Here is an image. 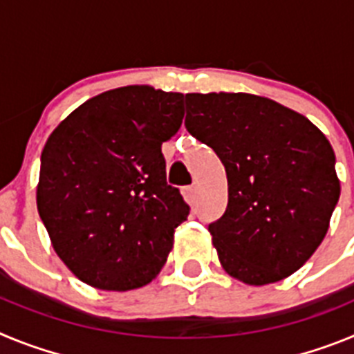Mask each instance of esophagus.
I'll use <instances>...</instances> for the list:
<instances>
[{"label":"esophagus","mask_w":354,"mask_h":354,"mask_svg":"<svg viewBox=\"0 0 354 354\" xmlns=\"http://www.w3.org/2000/svg\"><path fill=\"white\" fill-rule=\"evenodd\" d=\"M196 192H198V184L193 183L192 186L184 187L183 195H184V198H186L187 202H189V204H193V202H195V198H196Z\"/></svg>","instance_id":"1"}]
</instances>
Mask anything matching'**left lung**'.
<instances>
[{
  "mask_svg": "<svg viewBox=\"0 0 354 354\" xmlns=\"http://www.w3.org/2000/svg\"><path fill=\"white\" fill-rule=\"evenodd\" d=\"M187 133L223 162L228 204L209 225L221 266L248 286L298 271L340 196L335 152L303 115L252 93H186Z\"/></svg>",
  "mask_w": 354,
  "mask_h": 354,
  "instance_id": "1",
  "label": "left lung"
}]
</instances>
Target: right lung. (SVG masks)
<instances>
[{
    "instance_id": "1",
    "label": "right lung",
    "mask_w": 354,
    "mask_h": 354,
    "mask_svg": "<svg viewBox=\"0 0 354 354\" xmlns=\"http://www.w3.org/2000/svg\"><path fill=\"white\" fill-rule=\"evenodd\" d=\"M183 117V93L133 84L83 102L48 138L37 207L53 248L81 282L129 290L165 266L189 214L167 184L161 152Z\"/></svg>"
}]
</instances>
